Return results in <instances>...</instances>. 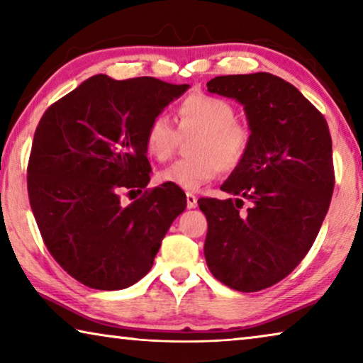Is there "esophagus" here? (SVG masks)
I'll return each instance as SVG.
<instances>
[{"instance_id": "esophagus-1", "label": "esophagus", "mask_w": 363, "mask_h": 363, "mask_svg": "<svg viewBox=\"0 0 363 363\" xmlns=\"http://www.w3.org/2000/svg\"><path fill=\"white\" fill-rule=\"evenodd\" d=\"M186 199H187V208H189V210H192V208L196 206V196L192 192H187Z\"/></svg>"}]
</instances>
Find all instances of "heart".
<instances>
[{
	"mask_svg": "<svg viewBox=\"0 0 363 363\" xmlns=\"http://www.w3.org/2000/svg\"><path fill=\"white\" fill-rule=\"evenodd\" d=\"M177 131L163 115L147 125L144 145L155 162H167L179 144V138L194 136L189 144L192 158L174 162L160 171L157 181L184 190H196L214 179L220 169L230 173L243 163L253 131L247 121L237 118V110L223 97L192 93L176 107Z\"/></svg>",
	"mask_w": 363,
	"mask_h": 363,
	"instance_id": "1",
	"label": "heart"
}]
</instances>
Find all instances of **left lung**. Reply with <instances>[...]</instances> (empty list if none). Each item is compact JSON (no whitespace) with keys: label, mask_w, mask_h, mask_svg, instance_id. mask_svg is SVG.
I'll return each instance as SVG.
<instances>
[{"label":"left lung","mask_w":363,"mask_h":363,"mask_svg":"<svg viewBox=\"0 0 363 363\" xmlns=\"http://www.w3.org/2000/svg\"><path fill=\"white\" fill-rule=\"evenodd\" d=\"M206 86L240 102L253 131L243 163L220 187L237 199L199 200L208 220L206 264L232 290L259 291L304 259L327 216L335 187L330 130L291 83L272 73L216 77Z\"/></svg>","instance_id":"left-lung-1"}]
</instances>
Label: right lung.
<instances>
[{"label": "right lung", "instance_id": "add662e5", "mask_svg": "<svg viewBox=\"0 0 363 363\" xmlns=\"http://www.w3.org/2000/svg\"><path fill=\"white\" fill-rule=\"evenodd\" d=\"M189 84L94 75L54 102L36 126L27 168L30 206L51 256L94 290H123L149 272L186 194L145 189L144 136ZM123 191L143 193L121 206Z\"/></svg>", "mask_w": 363, "mask_h": 363}]
</instances>
